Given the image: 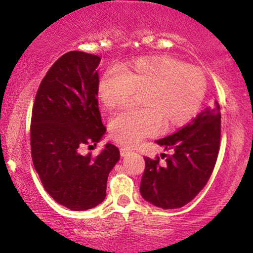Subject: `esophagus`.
<instances>
[{"label":"esophagus","instance_id":"esophagus-1","mask_svg":"<svg viewBox=\"0 0 253 253\" xmlns=\"http://www.w3.org/2000/svg\"><path fill=\"white\" fill-rule=\"evenodd\" d=\"M130 152H132V150L127 149V147H121V149H120V155H121V157H126L127 155H129Z\"/></svg>","mask_w":253,"mask_h":253}]
</instances>
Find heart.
I'll use <instances>...</instances> for the list:
<instances>
[{
	"label": "heart",
	"instance_id": "b5f03b06",
	"mask_svg": "<svg viewBox=\"0 0 253 253\" xmlns=\"http://www.w3.org/2000/svg\"><path fill=\"white\" fill-rule=\"evenodd\" d=\"M143 108H126L112 118L110 134L133 146L155 135L165 125L175 128L190 121L201 108L207 81L197 68L171 57L140 58L130 68L106 71L98 82V97L106 108L124 106L134 91H143Z\"/></svg>",
	"mask_w": 253,
	"mask_h": 253
}]
</instances>
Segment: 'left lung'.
I'll list each match as a JSON object with an SVG mask.
<instances>
[{
  "label": "left lung",
  "instance_id": "1",
  "mask_svg": "<svg viewBox=\"0 0 253 253\" xmlns=\"http://www.w3.org/2000/svg\"><path fill=\"white\" fill-rule=\"evenodd\" d=\"M221 114L219 103L207 107L183 128L156 143L172 155L159 163V157H145L140 183L144 200L163 210H175L189 203L207 184L215 167L220 146Z\"/></svg>",
  "mask_w": 253,
  "mask_h": 253
}]
</instances>
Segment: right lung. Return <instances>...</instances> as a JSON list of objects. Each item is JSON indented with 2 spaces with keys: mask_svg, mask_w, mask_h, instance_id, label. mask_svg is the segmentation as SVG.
<instances>
[{
  "mask_svg": "<svg viewBox=\"0 0 253 253\" xmlns=\"http://www.w3.org/2000/svg\"><path fill=\"white\" fill-rule=\"evenodd\" d=\"M100 62L81 51L60 57L40 83L32 112L34 168L52 199L71 211L103 201L108 175L120 159L109 143L95 158L78 152L84 144L96 146L106 134L97 101Z\"/></svg>",
  "mask_w": 253,
  "mask_h": 253,
  "instance_id": "1",
  "label": "right lung"
}]
</instances>
